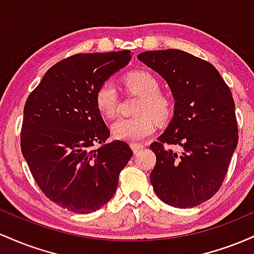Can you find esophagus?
<instances>
[{
    "label": "esophagus",
    "instance_id": "34e87169",
    "mask_svg": "<svg viewBox=\"0 0 254 254\" xmlns=\"http://www.w3.org/2000/svg\"><path fill=\"white\" fill-rule=\"evenodd\" d=\"M130 145H131V149H132V151L135 154L139 153V151H141L144 148V145L142 143H131Z\"/></svg>",
    "mask_w": 254,
    "mask_h": 254
}]
</instances>
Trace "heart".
<instances>
[{
    "label": "heart",
    "instance_id": "1",
    "mask_svg": "<svg viewBox=\"0 0 254 254\" xmlns=\"http://www.w3.org/2000/svg\"><path fill=\"white\" fill-rule=\"evenodd\" d=\"M127 88L139 95L135 112L138 116L118 118L111 127L112 136L125 142H138L153 135L156 130V121L165 122L173 113L171 97L160 92V83L154 75L145 70L131 71L124 77ZM95 106L100 115L111 118L116 115L118 94L110 81L103 82L95 90Z\"/></svg>",
    "mask_w": 254,
    "mask_h": 254
}]
</instances>
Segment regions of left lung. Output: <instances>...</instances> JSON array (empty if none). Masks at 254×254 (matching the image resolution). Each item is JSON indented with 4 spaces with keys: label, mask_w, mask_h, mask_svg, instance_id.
<instances>
[{
    "label": "left lung",
    "mask_w": 254,
    "mask_h": 254,
    "mask_svg": "<svg viewBox=\"0 0 254 254\" xmlns=\"http://www.w3.org/2000/svg\"><path fill=\"white\" fill-rule=\"evenodd\" d=\"M137 58L165 78L176 101L167 129L150 144L156 155L150 183L162 202L193 208L221 188L238 145L232 92L212 64L185 51H145Z\"/></svg>",
    "instance_id": "left-lung-1"
}]
</instances>
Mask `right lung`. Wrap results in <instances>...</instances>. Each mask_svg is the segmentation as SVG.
Returning a JSON list of instances; mask_svg holds the SVG:
<instances>
[{
	"instance_id": "1",
	"label": "right lung",
	"mask_w": 254,
	"mask_h": 254,
	"mask_svg": "<svg viewBox=\"0 0 254 254\" xmlns=\"http://www.w3.org/2000/svg\"><path fill=\"white\" fill-rule=\"evenodd\" d=\"M130 60L129 50L74 55L51 66L26 100L22 155L44 194L66 210L89 214L105 205L132 156L123 141L92 150L110 137L95 90Z\"/></svg>"
}]
</instances>
